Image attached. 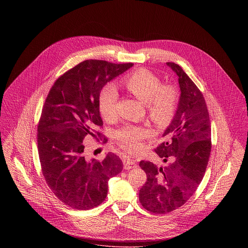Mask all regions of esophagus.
Here are the masks:
<instances>
[{"label": "esophagus", "mask_w": 248, "mask_h": 248, "mask_svg": "<svg viewBox=\"0 0 248 248\" xmlns=\"http://www.w3.org/2000/svg\"><path fill=\"white\" fill-rule=\"evenodd\" d=\"M137 166V163L135 160L133 159H129V158H126L124 159V169H131V168H135Z\"/></svg>", "instance_id": "obj_1"}]
</instances>
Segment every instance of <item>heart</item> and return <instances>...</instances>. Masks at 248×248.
<instances>
[{
	"label": "heart",
	"mask_w": 248,
	"mask_h": 248,
	"mask_svg": "<svg viewBox=\"0 0 248 248\" xmlns=\"http://www.w3.org/2000/svg\"><path fill=\"white\" fill-rule=\"evenodd\" d=\"M124 88L146 104L151 119L158 125H166L177 110L178 93L172 84H163L161 79L148 70L141 69L127 75L124 80ZM118 93L112 85L104 86L98 95V109L103 119L110 121L116 117ZM152 136L146 127L126 125L115 132L119 146L130 153L141 150L143 140Z\"/></svg>",
	"instance_id": "b5f03b06"
}]
</instances>
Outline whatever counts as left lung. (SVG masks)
Wrapping results in <instances>:
<instances>
[{
    "mask_svg": "<svg viewBox=\"0 0 248 248\" xmlns=\"http://www.w3.org/2000/svg\"><path fill=\"white\" fill-rule=\"evenodd\" d=\"M166 64L177 73L181 93L175 117L163 136L165 141L154 152L165 163L171 162L164 167L140 163L147 175L140 202L155 214L171 212L189 200L204 176L211 153V124L203 95L179 65Z\"/></svg>",
    "mask_w": 248,
    "mask_h": 248,
    "instance_id": "1",
    "label": "left lung"
}]
</instances>
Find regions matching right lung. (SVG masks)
<instances>
[{
	"label": "right lung",
	"instance_id": "obj_1",
	"mask_svg": "<svg viewBox=\"0 0 248 248\" xmlns=\"http://www.w3.org/2000/svg\"><path fill=\"white\" fill-rule=\"evenodd\" d=\"M134 64L90 59L59 77L51 87L38 124L37 143L41 168L48 187L64 204L88 210L106 198L108 181L118 175L123 163L116 154L101 160L84 158L83 140L107 138L98 95L108 82Z\"/></svg>",
	"mask_w": 248,
	"mask_h": 248
}]
</instances>
